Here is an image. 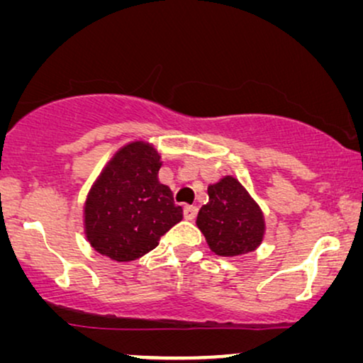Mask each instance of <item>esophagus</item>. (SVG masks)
<instances>
[{"label": "esophagus", "instance_id": "esophagus-1", "mask_svg": "<svg viewBox=\"0 0 363 363\" xmlns=\"http://www.w3.org/2000/svg\"><path fill=\"white\" fill-rule=\"evenodd\" d=\"M196 213H199V208L191 207V205L183 208V217H185V220H194V218L196 217Z\"/></svg>", "mask_w": 363, "mask_h": 363}]
</instances>
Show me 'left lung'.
I'll use <instances>...</instances> for the list:
<instances>
[{"label": "left lung", "mask_w": 363, "mask_h": 363, "mask_svg": "<svg viewBox=\"0 0 363 363\" xmlns=\"http://www.w3.org/2000/svg\"><path fill=\"white\" fill-rule=\"evenodd\" d=\"M208 203L200 208L196 227L212 252L235 257L261 245L266 232L262 210L234 177L208 185Z\"/></svg>", "instance_id": "obj_1"}]
</instances>
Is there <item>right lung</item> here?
Masks as SVG:
<instances>
[{
  "instance_id": "add662e5",
  "label": "right lung",
  "mask_w": 363,
  "mask_h": 363,
  "mask_svg": "<svg viewBox=\"0 0 363 363\" xmlns=\"http://www.w3.org/2000/svg\"><path fill=\"white\" fill-rule=\"evenodd\" d=\"M161 156L133 141L116 151L89 191L84 229L89 244L113 261L129 262L153 250L183 218L172 190L160 183Z\"/></svg>"
}]
</instances>
